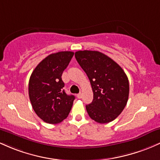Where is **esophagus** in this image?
Listing matches in <instances>:
<instances>
[{"label": "esophagus", "instance_id": "esophagus-1", "mask_svg": "<svg viewBox=\"0 0 160 160\" xmlns=\"http://www.w3.org/2000/svg\"><path fill=\"white\" fill-rule=\"evenodd\" d=\"M82 96V94L81 92H80L79 94H78V95H77V97H78V98H81Z\"/></svg>", "mask_w": 160, "mask_h": 160}]
</instances>
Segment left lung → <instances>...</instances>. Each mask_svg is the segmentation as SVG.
Wrapping results in <instances>:
<instances>
[{"instance_id": "left-lung-1", "label": "left lung", "mask_w": 160, "mask_h": 160, "mask_svg": "<svg viewBox=\"0 0 160 160\" xmlns=\"http://www.w3.org/2000/svg\"><path fill=\"white\" fill-rule=\"evenodd\" d=\"M75 58L92 89V102L86 105L88 114L99 123L114 120L128 102L129 84L126 73L117 62L98 51H78Z\"/></svg>"}]
</instances>
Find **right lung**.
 I'll return each instance as SVG.
<instances>
[{"mask_svg": "<svg viewBox=\"0 0 160 160\" xmlns=\"http://www.w3.org/2000/svg\"><path fill=\"white\" fill-rule=\"evenodd\" d=\"M74 53L62 51L49 55L33 71L28 94L36 114L49 124L61 122L68 116L75 97L65 93L62 75Z\"/></svg>", "mask_w": 160, "mask_h": 160, "instance_id": "add662e5", "label": "right lung"}]
</instances>
